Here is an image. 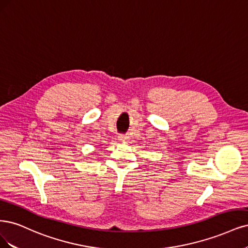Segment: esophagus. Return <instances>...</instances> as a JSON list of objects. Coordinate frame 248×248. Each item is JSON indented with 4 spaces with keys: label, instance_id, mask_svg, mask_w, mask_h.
<instances>
[{
    "label": "esophagus",
    "instance_id": "obj_1",
    "mask_svg": "<svg viewBox=\"0 0 248 248\" xmlns=\"http://www.w3.org/2000/svg\"><path fill=\"white\" fill-rule=\"evenodd\" d=\"M128 136L127 135H119V140H121V141H127L128 140Z\"/></svg>",
    "mask_w": 248,
    "mask_h": 248
}]
</instances>
